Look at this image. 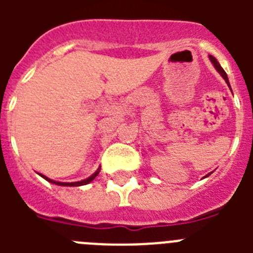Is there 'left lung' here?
<instances>
[{
	"label": "left lung",
	"mask_w": 253,
	"mask_h": 253,
	"mask_svg": "<svg viewBox=\"0 0 253 253\" xmlns=\"http://www.w3.org/2000/svg\"><path fill=\"white\" fill-rule=\"evenodd\" d=\"M209 58H210V60H211V63L214 64V67H215V69H216V71H218V72L220 73V76H222V77L224 78V80H225V82H227V84H228V86H229V81H228L227 73L224 72V69H223L222 67H220V64L218 63V60H216L215 58L213 57V55H209ZM229 87H231V86H229Z\"/></svg>",
	"instance_id": "obj_1"
}]
</instances>
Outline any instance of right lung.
I'll return each instance as SVG.
<instances>
[{"label": "right lung", "mask_w": 253, "mask_h": 253, "mask_svg": "<svg viewBox=\"0 0 253 253\" xmlns=\"http://www.w3.org/2000/svg\"><path fill=\"white\" fill-rule=\"evenodd\" d=\"M99 172L100 171H96L92 176H90V177L86 178V180H84V181H78V182H57V181L50 180V178L45 177V176H43V175H40V176H42L43 178H45V180H48L49 182H51V184L60 185V186H81V185H86V184H88V182H91V181H92L96 176L99 175Z\"/></svg>", "instance_id": "right-lung-1"}]
</instances>
